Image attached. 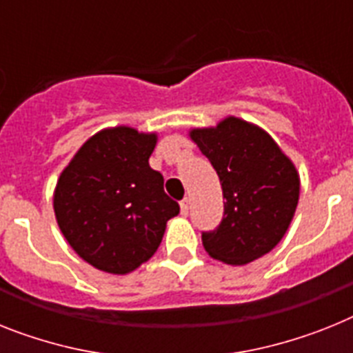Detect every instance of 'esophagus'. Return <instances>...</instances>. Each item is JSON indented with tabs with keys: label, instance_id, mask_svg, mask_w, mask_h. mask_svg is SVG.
Listing matches in <instances>:
<instances>
[{
	"label": "esophagus",
	"instance_id": "1",
	"mask_svg": "<svg viewBox=\"0 0 353 353\" xmlns=\"http://www.w3.org/2000/svg\"><path fill=\"white\" fill-rule=\"evenodd\" d=\"M179 206H181V215H185L186 217V215H188V199H183Z\"/></svg>",
	"mask_w": 353,
	"mask_h": 353
}]
</instances>
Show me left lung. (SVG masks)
<instances>
[{
    "mask_svg": "<svg viewBox=\"0 0 353 353\" xmlns=\"http://www.w3.org/2000/svg\"><path fill=\"white\" fill-rule=\"evenodd\" d=\"M190 138L210 159L222 186L224 217L203 233L212 259L244 265L282 241L300 199V176L268 132L228 117L215 127L192 129Z\"/></svg>",
    "mask_w": 353,
    "mask_h": 353,
    "instance_id": "1",
    "label": "left lung"
}]
</instances>
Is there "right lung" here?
Wrapping results in <instances>:
<instances>
[{"mask_svg": "<svg viewBox=\"0 0 353 353\" xmlns=\"http://www.w3.org/2000/svg\"><path fill=\"white\" fill-rule=\"evenodd\" d=\"M156 132L120 125L91 136L61 172L53 210L82 260L111 274L138 269L161 244L179 204L163 190L149 158Z\"/></svg>", "mask_w": 353, "mask_h": 353, "instance_id": "obj_1", "label": "right lung"}]
</instances>
